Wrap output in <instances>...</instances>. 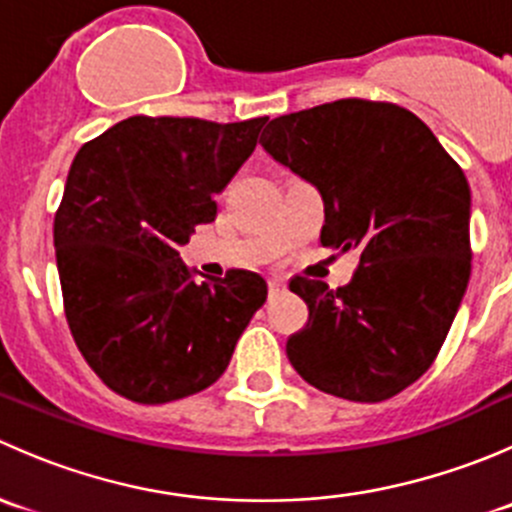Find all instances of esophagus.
<instances>
[{
	"instance_id": "obj_1",
	"label": "esophagus",
	"mask_w": 512,
	"mask_h": 512,
	"mask_svg": "<svg viewBox=\"0 0 512 512\" xmlns=\"http://www.w3.org/2000/svg\"><path fill=\"white\" fill-rule=\"evenodd\" d=\"M267 289H270V299L280 297V294L285 292V280H280V277H270V280H267Z\"/></svg>"
}]
</instances>
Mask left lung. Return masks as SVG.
I'll return each instance as SVG.
<instances>
[{
	"label": "left lung",
	"mask_w": 512,
	"mask_h": 512,
	"mask_svg": "<svg viewBox=\"0 0 512 512\" xmlns=\"http://www.w3.org/2000/svg\"><path fill=\"white\" fill-rule=\"evenodd\" d=\"M262 148L317 185L319 242L359 250L349 285L292 277L309 319L289 364L339 399L376 404L428 371L471 277V188L431 128L389 101L339 98L277 116Z\"/></svg>",
	"instance_id": "1"
}]
</instances>
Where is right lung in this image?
<instances>
[{
	"mask_svg": "<svg viewBox=\"0 0 512 512\" xmlns=\"http://www.w3.org/2000/svg\"><path fill=\"white\" fill-rule=\"evenodd\" d=\"M265 123L131 116L76 153L54 215L56 267L71 337L116 394L168 404L208 389L265 304L257 272L198 282L178 255L215 220L213 198Z\"/></svg>",
	"mask_w": 512,
	"mask_h": 512,
	"instance_id": "1",
	"label": "right lung"
}]
</instances>
